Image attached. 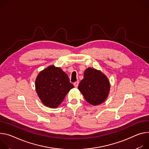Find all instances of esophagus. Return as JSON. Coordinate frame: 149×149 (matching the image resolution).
I'll return each mask as SVG.
<instances>
[{
	"mask_svg": "<svg viewBox=\"0 0 149 149\" xmlns=\"http://www.w3.org/2000/svg\"><path fill=\"white\" fill-rule=\"evenodd\" d=\"M79 81H75L74 83V86L76 88H77V86H78V85H79Z\"/></svg>",
	"mask_w": 149,
	"mask_h": 149,
	"instance_id": "1",
	"label": "esophagus"
}]
</instances>
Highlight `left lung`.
Returning a JSON list of instances; mask_svg holds the SVG:
<instances>
[{"label": "left lung", "mask_w": 149, "mask_h": 149, "mask_svg": "<svg viewBox=\"0 0 149 149\" xmlns=\"http://www.w3.org/2000/svg\"><path fill=\"white\" fill-rule=\"evenodd\" d=\"M78 89L88 103L97 105L106 100L110 84L102 72L89 68L85 70L84 78L80 82Z\"/></svg>", "instance_id": "left-lung-1"}]
</instances>
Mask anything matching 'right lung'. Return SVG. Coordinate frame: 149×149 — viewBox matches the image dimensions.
Instances as JSON below:
<instances>
[{"label": "right lung", "mask_w": 149, "mask_h": 149, "mask_svg": "<svg viewBox=\"0 0 149 149\" xmlns=\"http://www.w3.org/2000/svg\"><path fill=\"white\" fill-rule=\"evenodd\" d=\"M74 86L61 69L50 65L41 72L36 80V89L41 102L49 108H57Z\"/></svg>", "instance_id": "obj_1"}]
</instances>
